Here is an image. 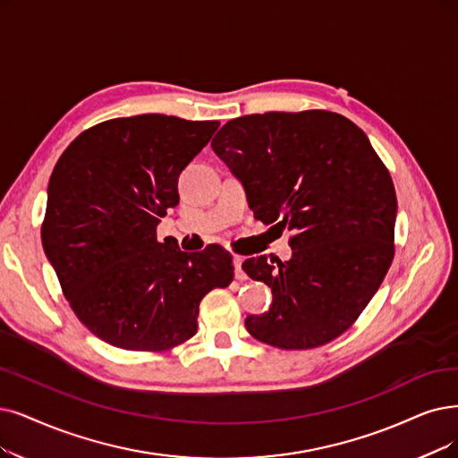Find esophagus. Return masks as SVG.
<instances>
[{"instance_id": "obj_1", "label": "esophagus", "mask_w": 458, "mask_h": 458, "mask_svg": "<svg viewBox=\"0 0 458 458\" xmlns=\"http://www.w3.org/2000/svg\"><path fill=\"white\" fill-rule=\"evenodd\" d=\"M242 258H239V255H234L233 258V267H234V278L236 280H246V272L242 270Z\"/></svg>"}]
</instances>
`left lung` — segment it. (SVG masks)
I'll use <instances>...</instances> for the list:
<instances>
[{
	"label": "left lung",
	"instance_id": "1",
	"mask_svg": "<svg viewBox=\"0 0 458 458\" xmlns=\"http://www.w3.org/2000/svg\"><path fill=\"white\" fill-rule=\"evenodd\" d=\"M212 150L241 182L253 216L289 229L291 259H246L272 304L248 316L251 336L310 350L353 325L391 267L396 193L369 137L328 111L234 118Z\"/></svg>",
	"mask_w": 458,
	"mask_h": 458
}]
</instances>
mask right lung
<instances>
[{
    "label": "right lung",
    "mask_w": 458,
    "mask_h": 458,
    "mask_svg": "<svg viewBox=\"0 0 458 458\" xmlns=\"http://www.w3.org/2000/svg\"><path fill=\"white\" fill-rule=\"evenodd\" d=\"M219 122L114 118L72 140L52 171L41 231L72 312L103 342L157 352L197 333L199 304L233 280L231 253H186L156 227L178 205V176Z\"/></svg>",
    "instance_id": "1"
}]
</instances>
